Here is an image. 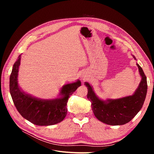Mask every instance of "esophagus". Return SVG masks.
Returning a JSON list of instances; mask_svg holds the SVG:
<instances>
[{"label": "esophagus", "instance_id": "obj_1", "mask_svg": "<svg viewBox=\"0 0 154 154\" xmlns=\"http://www.w3.org/2000/svg\"><path fill=\"white\" fill-rule=\"evenodd\" d=\"M80 77L82 79V80H85V79H86L87 78V75L84 72H82L80 74Z\"/></svg>", "mask_w": 154, "mask_h": 154}]
</instances>
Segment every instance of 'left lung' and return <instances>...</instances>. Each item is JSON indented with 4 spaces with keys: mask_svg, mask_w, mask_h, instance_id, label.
Instances as JSON below:
<instances>
[{
    "mask_svg": "<svg viewBox=\"0 0 154 154\" xmlns=\"http://www.w3.org/2000/svg\"><path fill=\"white\" fill-rule=\"evenodd\" d=\"M136 60L135 56L132 54ZM141 80L133 94L118 99H101L93 87L85 82L87 87V99L91 102L92 110L101 122L109 125H122L130 122L142 108L147 93V81L142 68L137 63Z\"/></svg>",
    "mask_w": 154,
    "mask_h": 154,
    "instance_id": "1",
    "label": "left lung"
}]
</instances>
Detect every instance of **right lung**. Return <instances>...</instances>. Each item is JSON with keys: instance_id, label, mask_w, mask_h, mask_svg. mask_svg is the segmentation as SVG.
Here are the masks:
<instances>
[{"instance_id": "right-lung-1", "label": "right lung", "mask_w": 154, "mask_h": 154, "mask_svg": "<svg viewBox=\"0 0 154 154\" xmlns=\"http://www.w3.org/2000/svg\"><path fill=\"white\" fill-rule=\"evenodd\" d=\"M21 54L14 63L10 78V91L13 103L23 118L38 126H49L62 122L67 112L69 97L81 86L80 80L62 86L58 96L41 99L22 90L18 82Z\"/></svg>"}]
</instances>
